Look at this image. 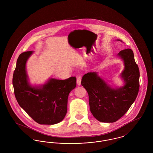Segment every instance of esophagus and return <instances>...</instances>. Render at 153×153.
<instances>
[{
    "instance_id": "34e87169",
    "label": "esophagus",
    "mask_w": 153,
    "mask_h": 153,
    "mask_svg": "<svg viewBox=\"0 0 153 153\" xmlns=\"http://www.w3.org/2000/svg\"><path fill=\"white\" fill-rule=\"evenodd\" d=\"M81 77L80 76H78L77 78V84L78 85H81Z\"/></svg>"
}]
</instances>
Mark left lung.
Returning <instances> with one entry per match:
<instances>
[{
  "mask_svg": "<svg viewBox=\"0 0 153 153\" xmlns=\"http://www.w3.org/2000/svg\"><path fill=\"white\" fill-rule=\"evenodd\" d=\"M117 55L124 64L121 74L125 82L123 87H111L96 72L84 74L81 80V85L88 94L91 112L101 122L113 123L119 120L130 108L138 94L140 73L133 51L126 49Z\"/></svg>",
  "mask_w": 153,
  "mask_h": 153,
  "instance_id": "8db88e82",
  "label": "left lung"
}]
</instances>
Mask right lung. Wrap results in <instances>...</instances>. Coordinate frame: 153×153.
<instances>
[{
  "instance_id": "obj_1",
  "label": "right lung",
  "mask_w": 153,
  "mask_h": 153,
  "mask_svg": "<svg viewBox=\"0 0 153 153\" xmlns=\"http://www.w3.org/2000/svg\"><path fill=\"white\" fill-rule=\"evenodd\" d=\"M33 51L21 53L16 61L13 84L19 105L36 123L51 125L61 122L67 112L68 98L76 86V77L64 80L51 79L39 87H31L26 71Z\"/></svg>"
}]
</instances>
